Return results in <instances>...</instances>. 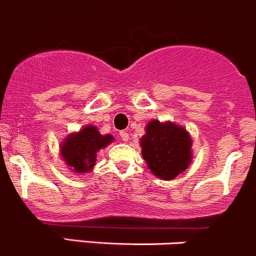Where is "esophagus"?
Instances as JSON below:
<instances>
[{"mask_svg":"<svg viewBox=\"0 0 256 256\" xmlns=\"http://www.w3.org/2000/svg\"><path fill=\"white\" fill-rule=\"evenodd\" d=\"M120 138L123 139V140L127 142V140H128V138H129L128 132H127V130H122V132H120Z\"/></svg>","mask_w":256,"mask_h":256,"instance_id":"1","label":"esophagus"}]
</instances>
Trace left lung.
I'll return each instance as SVG.
<instances>
[{
	"label": "left lung",
	"mask_w": 256,
	"mask_h": 256,
	"mask_svg": "<svg viewBox=\"0 0 256 256\" xmlns=\"http://www.w3.org/2000/svg\"><path fill=\"white\" fill-rule=\"evenodd\" d=\"M140 139L142 156L149 169L162 179H174L192 162V140L188 132L170 122L152 120Z\"/></svg>",
	"instance_id": "1"
}]
</instances>
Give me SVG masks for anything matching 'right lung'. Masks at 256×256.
Returning a JSON list of instances; mask_svg holds the SVG:
<instances>
[{
	"label": "right lung",
	"mask_w": 256,
	"mask_h": 256,
	"mask_svg": "<svg viewBox=\"0 0 256 256\" xmlns=\"http://www.w3.org/2000/svg\"><path fill=\"white\" fill-rule=\"evenodd\" d=\"M113 140L110 134L102 136L93 126L67 136L60 146V156L74 173H87L96 164L97 153Z\"/></svg>",
	"instance_id": "right-lung-1"
}]
</instances>
